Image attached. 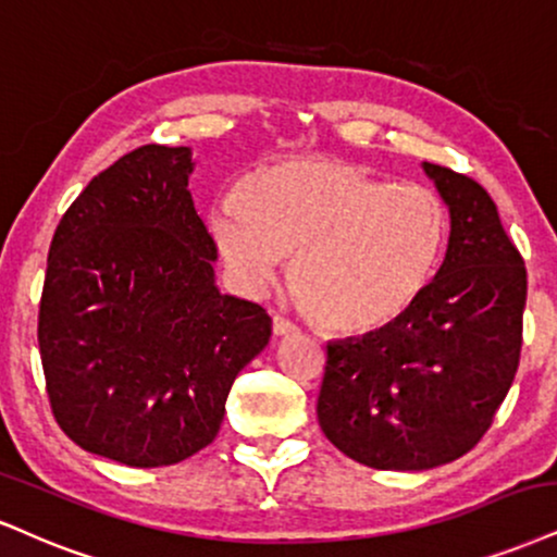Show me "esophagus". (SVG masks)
I'll use <instances>...</instances> for the list:
<instances>
[{
	"label": "esophagus",
	"instance_id": "esophagus-1",
	"mask_svg": "<svg viewBox=\"0 0 557 557\" xmlns=\"http://www.w3.org/2000/svg\"><path fill=\"white\" fill-rule=\"evenodd\" d=\"M297 331H299V327L294 325L289 318H284V314H273V333H276V335H292Z\"/></svg>",
	"mask_w": 557,
	"mask_h": 557
}]
</instances>
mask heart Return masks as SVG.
<instances>
[{"mask_svg":"<svg viewBox=\"0 0 557 557\" xmlns=\"http://www.w3.org/2000/svg\"><path fill=\"white\" fill-rule=\"evenodd\" d=\"M211 235L252 292L294 258V292L314 322L363 335L403 318L434 278L449 214L434 190L348 162L289 160L211 206Z\"/></svg>","mask_w":557,"mask_h":557,"instance_id":"obj_1","label":"heart"}]
</instances>
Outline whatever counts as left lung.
<instances>
[{
	"label": "left lung",
	"mask_w": 557,
	"mask_h": 557,
	"mask_svg": "<svg viewBox=\"0 0 557 557\" xmlns=\"http://www.w3.org/2000/svg\"><path fill=\"white\" fill-rule=\"evenodd\" d=\"M449 206L436 278L382 331L327 343L322 434L374 470H429L468 455L509 393L521 354L527 268L472 177L423 162Z\"/></svg>",
	"instance_id": "obj_1"
}]
</instances>
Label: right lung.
I'll return each instance as SVG.
<instances>
[{
	"instance_id": "add662e5",
	"label": "right lung",
	"mask_w": 557,
	"mask_h": 557,
	"mask_svg": "<svg viewBox=\"0 0 557 557\" xmlns=\"http://www.w3.org/2000/svg\"><path fill=\"white\" fill-rule=\"evenodd\" d=\"M190 170L188 147L123 154L74 198L48 250L38 346L53 418L128 468L214 442L232 382L271 338L263 307L216 289Z\"/></svg>"
}]
</instances>
